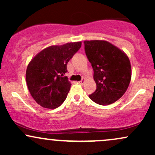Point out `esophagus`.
Instances as JSON below:
<instances>
[{
    "mask_svg": "<svg viewBox=\"0 0 155 155\" xmlns=\"http://www.w3.org/2000/svg\"><path fill=\"white\" fill-rule=\"evenodd\" d=\"M85 80H86V79H85V78H84V79H81V81H79V84H80L83 85V84H84V82H85Z\"/></svg>",
    "mask_w": 155,
    "mask_h": 155,
    "instance_id": "34e87169",
    "label": "esophagus"
}]
</instances>
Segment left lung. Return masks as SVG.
<instances>
[{"mask_svg":"<svg viewBox=\"0 0 155 155\" xmlns=\"http://www.w3.org/2000/svg\"><path fill=\"white\" fill-rule=\"evenodd\" d=\"M84 43L97 85L95 91L89 97L103 106L116 102L122 97L130 82L132 71L128 57L106 41H84Z\"/></svg>","mask_w":155,"mask_h":155,"instance_id":"1","label":"left lung"}]
</instances>
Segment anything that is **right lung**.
<instances>
[{"mask_svg": "<svg viewBox=\"0 0 155 155\" xmlns=\"http://www.w3.org/2000/svg\"><path fill=\"white\" fill-rule=\"evenodd\" d=\"M81 46V41L50 46L38 52L28 64L27 85L41 106L53 109L65 100L71 84L67 76H62L68 71V61Z\"/></svg>", "mask_w": 155, "mask_h": 155, "instance_id": "right-lung-1", "label": "right lung"}]
</instances>
